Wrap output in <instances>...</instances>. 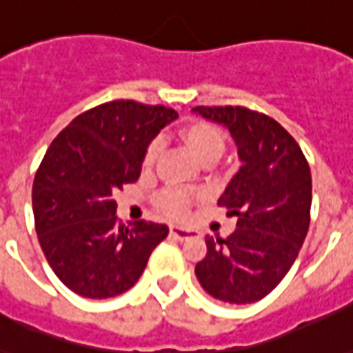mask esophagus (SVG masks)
<instances>
[{
    "mask_svg": "<svg viewBox=\"0 0 353 353\" xmlns=\"http://www.w3.org/2000/svg\"><path fill=\"white\" fill-rule=\"evenodd\" d=\"M170 234L174 237H177V239H187V237H190L192 234H194V230L190 228H183V226H170Z\"/></svg>",
    "mask_w": 353,
    "mask_h": 353,
    "instance_id": "esophagus-1",
    "label": "esophagus"
}]
</instances>
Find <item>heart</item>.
<instances>
[{"label": "heart", "instance_id": "b5f03b06", "mask_svg": "<svg viewBox=\"0 0 353 353\" xmlns=\"http://www.w3.org/2000/svg\"><path fill=\"white\" fill-rule=\"evenodd\" d=\"M181 138H183V142L189 145V150L194 153L198 161H202L203 164L215 163L226 150L224 130L219 125L208 121V119H194V121L185 125L183 130H181ZM159 153H161V142L155 138L145 145L142 159L143 168H151L159 159ZM194 200H196V192L185 189H174V187L163 189L155 196L157 208L163 211L164 215L172 216V219H179V216L187 215Z\"/></svg>", "mask_w": 353, "mask_h": 353}]
</instances>
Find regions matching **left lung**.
<instances>
[{"mask_svg":"<svg viewBox=\"0 0 353 353\" xmlns=\"http://www.w3.org/2000/svg\"><path fill=\"white\" fill-rule=\"evenodd\" d=\"M228 127L241 168L219 198L237 216L226 239L205 237L196 263L202 288L219 301L247 305L270 294L296 262L310 223L312 177L299 143L275 119L245 106H196Z\"/></svg>","mask_w":353,"mask_h":353,"instance_id":"1","label":"left lung"}]
</instances>
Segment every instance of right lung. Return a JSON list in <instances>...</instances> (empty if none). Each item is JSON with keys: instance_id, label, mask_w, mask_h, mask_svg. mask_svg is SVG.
I'll use <instances>...</instances> for the list:
<instances>
[{"instance_id": "add662e5", "label": "right lung", "mask_w": 353, "mask_h": 353, "mask_svg": "<svg viewBox=\"0 0 353 353\" xmlns=\"http://www.w3.org/2000/svg\"><path fill=\"white\" fill-rule=\"evenodd\" d=\"M177 112L110 101L77 116L50 143L33 181L35 230L44 256L74 294L106 299L132 288L166 224L116 216L117 190L142 172L145 145Z\"/></svg>"}]
</instances>
